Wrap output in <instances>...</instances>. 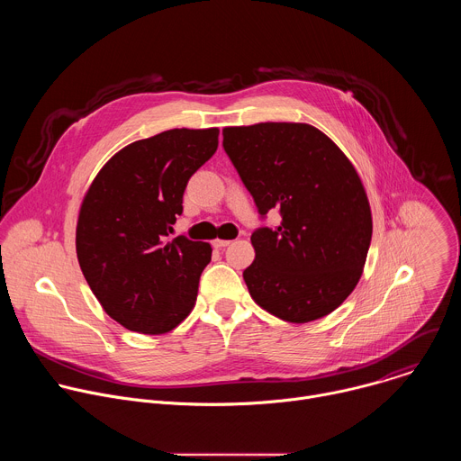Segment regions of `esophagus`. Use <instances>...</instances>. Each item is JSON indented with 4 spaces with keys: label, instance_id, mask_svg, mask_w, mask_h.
<instances>
[{
    "label": "esophagus",
    "instance_id": "34e87169",
    "mask_svg": "<svg viewBox=\"0 0 461 461\" xmlns=\"http://www.w3.org/2000/svg\"><path fill=\"white\" fill-rule=\"evenodd\" d=\"M230 242H231V240H222V239H217V240H213V246L221 249V248H226V246H230Z\"/></svg>",
    "mask_w": 461,
    "mask_h": 461
}]
</instances>
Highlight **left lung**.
Wrapping results in <instances>:
<instances>
[{
  "mask_svg": "<svg viewBox=\"0 0 461 461\" xmlns=\"http://www.w3.org/2000/svg\"><path fill=\"white\" fill-rule=\"evenodd\" d=\"M222 146L260 221L242 277L253 301L290 322L334 312L356 288L372 239L365 187L345 153L308 123L226 127Z\"/></svg>",
  "mask_w": 461,
  "mask_h": 461,
  "instance_id": "8db88e82",
  "label": "left lung"
}]
</instances>
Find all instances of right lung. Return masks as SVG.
<instances>
[{
	"label": "right lung",
	"instance_id": "obj_1",
	"mask_svg": "<svg viewBox=\"0 0 461 461\" xmlns=\"http://www.w3.org/2000/svg\"><path fill=\"white\" fill-rule=\"evenodd\" d=\"M217 148V127L164 131L118 151L86 194L77 226L80 268L127 330L166 334L194 306L212 246L167 237L187 180Z\"/></svg>",
	"mask_w": 461,
	"mask_h": 461
}]
</instances>
